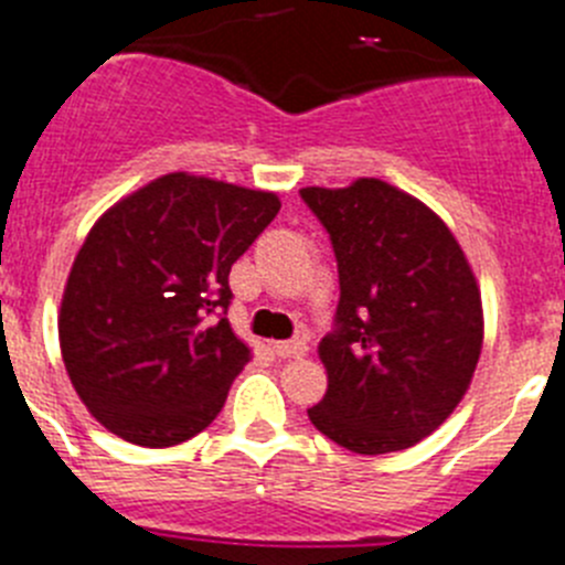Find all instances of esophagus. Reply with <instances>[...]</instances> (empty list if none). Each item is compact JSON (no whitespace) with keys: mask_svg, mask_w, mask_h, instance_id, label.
I'll list each match as a JSON object with an SVG mask.
<instances>
[{"mask_svg":"<svg viewBox=\"0 0 565 565\" xmlns=\"http://www.w3.org/2000/svg\"><path fill=\"white\" fill-rule=\"evenodd\" d=\"M273 352H276L278 358H303V354H307V340H281V343L273 345Z\"/></svg>","mask_w":565,"mask_h":565,"instance_id":"obj_1","label":"esophagus"}]
</instances>
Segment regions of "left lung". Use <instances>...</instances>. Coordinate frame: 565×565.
Masks as SVG:
<instances>
[{"label":"left lung","instance_id":"obj_1","mask_svg":"<svg viewBox=\"0 0 565 565\" xmlns=\"http://www.w3.org/2000/svg\"><path fill=\"white\" fill-rule=\"evenodd\" d=\"M332 238L340 301L320 340L329 388L309 419L363 456L405 450L461 403L484 340L481 292L445 222L374 177L301 188Z\"/></svg>","mask_w":565,"mask_h":565}]
</instances>
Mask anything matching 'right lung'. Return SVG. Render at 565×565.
Returning a JSON list of instances; mask_svg holds the SVG:
<instances>
[{"label":"right lung","instance_id":"1","mask_svg":"<svg viewBox=\"0 0 565 565\" xmlns=\"http://www.w3.org/2000/svg\"><path fill=\"white\" fill-rule=\"evenodd\" d=\"M270 191L166 174L95 222L70 270L61 358L120 439L171 447L205 430L250 349L233 334L231 267L276 220Z\"/></svg>","mask_w":565,"mask_h":565}]
</instances>
